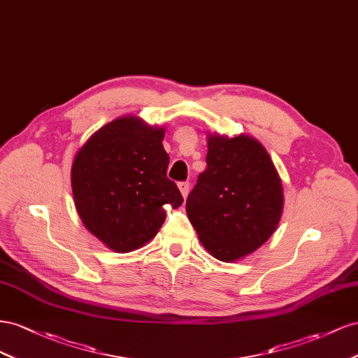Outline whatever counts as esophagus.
<instances>
[{
  "instance_id": "34e87169",
  "label": "esophagus",
  "mask_w": 358,
  "mask_h": 358,
  "mask_svg": "<svg viewBox=\"0 0 358 358\" xmlns=\"http://www.w3.org/2000/svg\"><path fill=\"white\" fill-rule=\"evenodd\" d=\"M178 189L181 192V195L186 198L187 193H189V189H190V182L189 181H180L178 182Z\"/></svg>"
}]
</instances>
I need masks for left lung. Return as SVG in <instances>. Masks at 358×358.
Returning <instances> with one entry per match:
<instances>
[{
    "mask_svg": "<svg viewBox=\"0 0 358 358\" xmlns=\"http://www.w3.org/2000/svg\"><path fill=\"white\" fill-rule=\"evenodd\" d=\"M207 141V169L189 193L187 217L214 258L238 261L259 249L278 228L282 181L255 138L214 134Z\"/></svg>",
    "mask_w": 358,
    "mask_h": 358,
    "instance_id": "8db88e82",
    "label": "left lung"
}]
</instances>
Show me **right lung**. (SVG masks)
I'll return each mask as SVG.
<instances>
[{"mask_svg": "<svg viewBox=\"0 0 358 358\" xmlns=\"http://www.w3.org/2000/svg\"><path fill=\"white\" fill-rule=\"evenodd\" d=\"M165 129L134 115L100 127L76 152L71 190L85 228L118 253L144 246L166 219L165 203L178 208L182 196L166 177Z\"/></svg>", "mask_w": 358, "mask_h": 358, "instance_id": "1", "label": "right lung"}]
</instances>
